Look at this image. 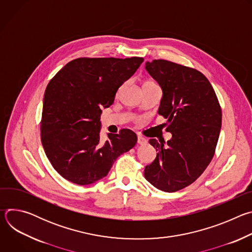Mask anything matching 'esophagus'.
I'll return each mask as SVG.
<instances>
[{"label": "esophagus", "mask_w": 252, "mask_h": 252, "mask_svg": "<svg viewBox=\"0 0 252 252\" xmlns=\"http://www.w3.org/2000/svg\"><path fill=\"white\" fill-rule=\"evenodd\" d=\"M147 142H148V139H147L146 137H143V136H141V135H138V136H137V143H138V145H140V146L146 145Z\"/></svg>", "instance_id": "esophagus-1"}]
</instances>
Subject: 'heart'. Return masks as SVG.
I'll list each match as a JSON object with an SVG mask.
<instances>
[{
	"label": "heart",
	"mask_w": 252,
	"mask_h": 252,
	"mask_svg": "<svg viewBox=\"0 0 252 252\" xmlns=\"http://www.w3.org/2000/svg\"><path fill=\"white\" fill-rule=\"evenodd\" d=\"M151 83H155V82H152V81H148V82H146L145 84H151Z\"/></svg>",
	"instance_id": "obj_1"
}]
</instances>
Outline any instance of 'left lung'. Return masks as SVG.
<instances>
[{"mask_svg":"<svg viewBox=\"0 0 252 252\" xmlns=\"http://www.w3.org/2000/svg\"><path fill=\"white\" fill-rule=\"evenodd\" d=\"M149 74L162 90L158 115L167 119L172 137L150 139L157 158L145 177L157 189L181 190L202 174L210 163L221 127V107L206 77L195 68L166 60L146 63Z\"/></svg>","mask_w":252,"mask_h":252,"instance_id":"obj_1","label":"left lung"}]
</instances>
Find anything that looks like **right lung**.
<instances>
[{
    "instance_id": "1",
    "label": "right lung",
    "mask_w": 252,
    "mask_h": 252,
    "mask_svg": "<svg viewBox=\"0 0 252 252\" xmlns=\"http://www.w3.org/2000/svg\"><path fill=\"white\" fill-rule=\"evenodd\" d=\"M142 58H79L67 63L49 83L41 121V140L53 167L66 181L87 186L109 173L116 159L137 140L130 129L107 133L99 141L100 114Z\"/></svg>"
}]
</instances>
